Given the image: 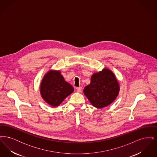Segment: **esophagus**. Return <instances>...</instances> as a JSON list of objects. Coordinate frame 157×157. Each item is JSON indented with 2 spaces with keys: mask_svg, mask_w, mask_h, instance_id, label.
Returning <instances> with one entry per match:
<instances>
[{
  "mask_svg": "<svg viewBox=\"0 0 157 157\" xmlns=\"http://www.w3.org/2000/svg\"><path fill=\"white\" fill-rule=\"evenodd\" d=\"M76 90L77 92H81V90H82V87H76Z\"/></svg>",
  "mask_w": 157,
  "mask_h": 157,
  "instance_id": "1",
  "label": "esophagus"
}]
</instances>
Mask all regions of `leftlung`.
<instances>
[{
	"label": "left lung",
	"instance_id": "1",
	"mask_svg": "<svg viewBox=\"0 0 157 157\" xmlns=\"http://www.w3.org/2000/svg\"><path fill=\"white\" fill-rule=\"evenodd\" d=\"M119 90L118 82L112 71L104 69L91 76L90 83L84 88L83 92L93 106L102 108L112 103Z\"/></svg>",
	"mask_w": 157,
	"mask_h": 157
}]
</instances>
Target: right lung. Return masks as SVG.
<instances>
[{
  "label": "right lung",
  "mask_w": 157,
  "mask_h": 157,
  "mask_svg": "<svg viewBox=\"0 0 157 157\" xmlns=\"http://www.w3.org/2000/svg\"><path fill=\"white\" fill-rule=\"evenodd\" d=\"M73 92V87L65 81L59 71L48 72L41 82L42 97L48 104L53 106H59Z\"/></svg>",
  "instance_id": "obj_1"
}]
</instances>
